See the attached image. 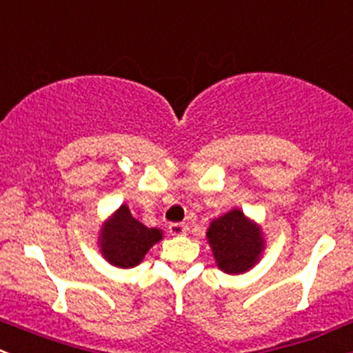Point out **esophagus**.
<instances>
[{
	"instance_id": "obj_1",
	"label": "esophagus",
	"mask_w": 353,
	"mask_h": 353,
	"mask_svg": "<svg viewBox=\"0 0 353 353\" xmlns=\"http://www.w3.org/2000/svg\"><path fill=\"white\" fill-rule=\"evenodd\" d=\"M168 230L173 236H183L185 232H187V226H185V224H181V223H172V224H170Z\"/></svg>"
}]
</instances>
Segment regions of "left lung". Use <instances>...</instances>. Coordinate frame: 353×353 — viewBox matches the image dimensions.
I'll use <instances>...</instances> for the list:
<instances>
[{
  "instance_id": "1",
  "label": "left lung",
  "mask_w": 353,
  "mask_h": 353,
  "mask_svg": "<svg viewBox=\"0 0 353 353\" xmlns=\"http://www.w3.org/2000/svg\"><path fill=\"white\" fill-rule=\"evenodd\" d=\"M205 236L217 268L224 274H246L265 252L261 226L241 209H231L212 219Z\"/></svg>"
}]
</instances>
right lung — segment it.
Here are the masks:
<instances>
[{"label":"right lung","mask_w":353,"mask_h":353,"mask_svg":"<svg viewBox=\"0 0 353 353\" xmlns=\"http://www.w3.org/2000/svg\"><path fill=\"white\" fill-rule=\"evenodd\" d=\"M161 239V230L144 226L122 203L100 226L97 243L101 256L108 263L117 268H134Z\"/></svg>","instance_id":"1"}]
</instances>
